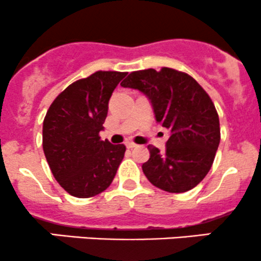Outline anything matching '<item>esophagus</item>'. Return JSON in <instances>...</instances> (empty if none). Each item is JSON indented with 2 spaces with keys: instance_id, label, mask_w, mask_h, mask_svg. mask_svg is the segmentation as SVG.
Segmentation results:
<instances>
[{
  "instance_id": "34e87169",
  "label": "esophagus",
  "mask_w": 261,
  "mask_h": 261,
  "mask_svg": "<svg viewBox=\"0 0 261 261\" xmlns=\"http://www.w3.org/2000/svg\"><path fill=\"white\" fill-rule=\"evenodd\" d=\"M126 147H127V148H135V147H137V145L130 141V142H126Z\"/></svg>"
}]
</instances>
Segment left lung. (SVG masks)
<instances>
[{
	"label": "left lung",
	"mask_w": 261,
	"mask_h": 261,
	"mask_svg": "<svg viewBox=\"0 0 261 261\" xmlns=\"http://www.w3.org/2000/svg\"><path fill=\"white\" fill-rule=\"evenodd\" d=\"M121 87L144 93L156 121L171 131L163 152L148 145L150 159L142 165L148 181L170 193L196 187L210 172L220 141L218 113L210 95L191 75L172 68L133 71Z\"/></svg>",
	"instance_id": "8db88e82"
}]
</instances>
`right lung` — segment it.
Masks as SVG:
<instances>
[{
	"mask_svg": "<svg viewBox=\"0 0 261 261\" xmlns=\"http://www.w3.org/2000/svg\"><path fill=\"white\" fill-rule=\"evenodd\" d=\"M122 71H95L65 88L43 121V151L57 182L68 193L89 198L113 182L125 145L100 140L109 100Z\"/></svg>",
	"mask_w": 261,
	"mask_h": 261,
	"instance_id": "obj_1",
	"label": "right lung"
}]
</instances>
